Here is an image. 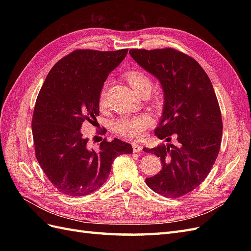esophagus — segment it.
<instances>
[{
	"label": "esophagus",
	"instance_id": "34e87169",
	"mask_svg": "<svg viewBox=\"0 0 251 251\" xmlns=\"http://www.w3.org/2000/svg\"><path fill=\"white\" fill-rule=\"evenodd\" d=\"M132 147H133V151L134 153H139V151H142V146L139 143H132Z\"/></svg>",
	"mask_w": 251,
	"mask_h": 251
}]
</instances>
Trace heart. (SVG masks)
Segmentation results:
<instances>
[{
  "mask_svg": "<svg viewBox=\"0 0 251 251\" xmlns=\"http://www.w3.org/2000/svg\"><path fill=\"white\" fill-rule=\"evenodd\" d=\"M125 77L130 83V86L141 94L144 91H150L151 87V80L148 75L141 70L131 69L125 72ZM108 90L109 85L105 82L102 86L100 97H98V104L101 110L108 107ZM153 124V118L149 114H138V115H125L119 117L113 125V130L119 136H124L128 139H140L144 131Z\"/></svg>",
  "mask_w": 251,
  "mask_h": 251,
  "instance_id": "heart-1",
  "label": "heart"
}]
</instances>
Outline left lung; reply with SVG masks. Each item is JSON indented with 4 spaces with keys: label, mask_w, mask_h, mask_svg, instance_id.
Returning a JSON list of instances; mask_svg holds the SVG:
<instances>
[{
    "label": "left lung",
    "mask_w": 251,
    "mask_h": 251,
    "mask_svg": "<svg viewBox=\"0 0 251 251\" xmlns=\"http://www.w3.org/2000/svg\"><path fill=\"white\" fill-rule=\"evenodd\" d=\"M131 56L160 81L164 107L155 135L177 144L143 150L160 157L162 169L146 179L168 198H180L207 177L222 141L221 110L208 75L196 59L174 48L131 49Z\"/></svg>",
    "instance_id": "1"
}]
</instances>
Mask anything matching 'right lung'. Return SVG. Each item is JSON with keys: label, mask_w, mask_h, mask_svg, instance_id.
<instances>
[{"label": "right lung", "mask_w": 251, "mask_h": 251, "mask_svg": "<svg viewBox=\"0 0 251 251\" xmlns=\"http://www.w3.org/2000/svg\"><path fill=\"white\" fill-rule=\"evenodd\" d=\"M126 53L76 49L59 59L45 79L32 116L34 151L60 193L81 197L95 192L107 181L114 159L133 151L130 143L117 138H101L94 151L80 131L85 123H97L100 90Z\"/></svg>", "instance_id": "add662e5"}]
</instances>
